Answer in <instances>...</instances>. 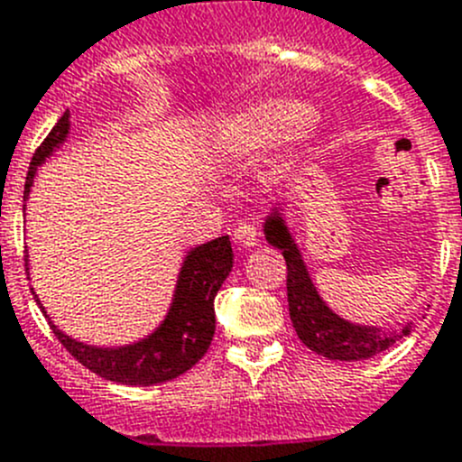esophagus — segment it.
Returning <instances> with one entry per match:
<instances>
[{"instance_id": "34e87169", "label": "esophagus", "mask_w": 462, "mask_h": 462, "mask_svg": "<svg viewBox=\"0 0 462 462\" xmlns=\"http://www.w3.org/2000/svg\"><path fill=\"white\" fill-rule=\"evenodd\" d=\"M234 238H236V243L243 245V247H254V245H259V238H261L259 224L240 222L238 226L234 228Z\"/></svg>"}]
</instances>
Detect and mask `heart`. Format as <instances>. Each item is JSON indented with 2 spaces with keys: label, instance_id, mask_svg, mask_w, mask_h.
<instances>
[{
  "label": "heart",
  "instance_id": "1",
  "mask_svg": "<svg viewBox=\"0 0 462 462\" xmlns=\"http://www.w3.org/2000/svg\"><path fill=\"white\" fill-rule=\"evenodd\" d=\"M316 112L293 100H263L252 105L238 124V139L249 146L277 142L282 137H304L314 130Z\"/></svg>",
  "mask_w": 462,
  "mask_h": 462
}]
</instances>
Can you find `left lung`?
<instances>
[{"label":"left lung","instance_id":"obj_1","mask_svg":"<svg viewBox=\"0 0 462 462\" xmlns=\"http://www.w3.org/2000/svg\"><path fill=\"white\" fill-rule=\"evenodd\" d=\"M263 231L265 240L273 247L282 249L283 259H286V268H289L286 293H289L291 320H293L300 341L307 348L328 359L357 362V359H369L374 355L383 353L389 346H394L399 338H403L405 334H410L412 323L405 325L403 332H394V329L383 332L380 328L355 325L334 314L332 309L323 302L314 282L309 277L302 254H300L298 245H295L293 236H291L277 206L265 217Z\"/></svg>","mask_w":462,"mask_h":462}]
</instances>
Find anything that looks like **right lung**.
<instances>
[{
  "instance_id": "obj_1",
  "label": "right lung",
  "mask_w": 462,
  "mask_h": 462,
  "mask_svg": "<svg viewBox=\"0 0 462 462\" xmlns=\"http://www.w3.org/2000/svg\"><path fill=\"white\" fill-rule=\"evenodd\" d=\"M68 130H70V114L66 112L33 153L27 180H24V201L32 192L38 167L66 142ZM231 268H234V252H231L228 236H219L210 243L189 249L179 273L171 307L162 323L146 338H139L128 346H116V348H98V346L75 341L50 320L38 295L33 298L45 319L50 320L54 337L82 366L112 383L146 387V384L179 378L206 355L215 334V295Z\"/></svg>"
}]
</instances>
